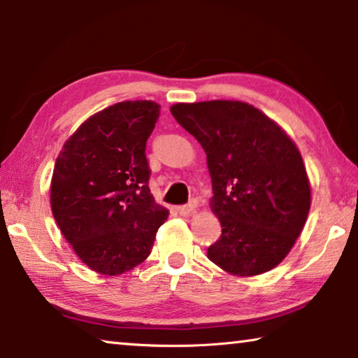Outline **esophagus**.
<instances>
[{
	"label": "esophagus",
	"mask_w": 358,
	"mask_h": 358,
	"mask_svg": "<svg viewBox=\"0 0 358 358\" xmlns=\"http://www.w3.org/2000/svg\"><path fill=\"white\" fill-rule=\"evenodd\" d=\"M196 208H197V202L191 201L187 205H181V207H178V213L181 216H189L196 211Z\"/></svg>",
	"instance_id": "34e87169"
}]
</instances>
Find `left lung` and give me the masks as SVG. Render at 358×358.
<instances>
[{
	"mask_svg": "<svg viewBox=\"0 0 358 358\" xmlns=\"http://www.w3.org/2000/svg\"><path fill=\"white\" fill-rule=\"evenodd\" d=\"M171 112L207 155L210 207L222 227L208 259L235 276L275 268L300 237L311 207L295 142L248 102H178Z\"/></svg>",
	"mask_w": 358,
	"mask_h": 358,
	"instance_id": "1",
	"label": "left lung"
}]
</instances>
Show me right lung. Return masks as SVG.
<instances>
[{
  "label": "right lung",
  "mask_w": 358,
  "mask_h": 358,
  "mask_svg": "<svg viewBox=\"0 0 358 358\" xmlns=\"http://www.w3.org/2000/svg\"><path fill=\"white\" fill-rule=\"evenodd\" d=\"M124 101L85 120L64 142L50 183L52 213L77 257L117 276L150 256L169 210L150 192L145 147L161 113Z\"/></svg>",
  "instance_id": "1"
}]
</instances>
